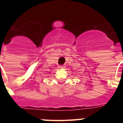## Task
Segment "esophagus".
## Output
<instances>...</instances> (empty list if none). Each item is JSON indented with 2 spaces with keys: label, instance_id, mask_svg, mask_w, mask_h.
Wrapping results in <instances>:
<instances>
[{
  "label": "esophagus",
  "instance_id": "1",
  "mask_svg": "<svg viewBox=\"0 0 123 123\" xmlns=\"http://www.w3.org/2000/svg\"><path fill=\"white\" fill-rule=\"evenodd\" d=\"M61 68H64V66H61Z\"/></svg>",
  "mask_w": 123,
  "mask_h": 123
}]
</instances>
